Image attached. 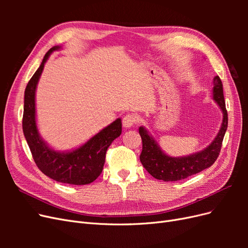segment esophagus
Masks as SVG:
<instances>
[{
  "label": "esophagus",
  "mask_w": 248,
  "mask_h": 248,
  "mask_svg": "<svg viewBox=\"0 0 248 248\" xmlns=\"http://www.w3.org/2000/svg\"><path fill=\"white\" fill-rule=\"evenodd\" d=\"M139 122V117L134 114H127L123 118V126L125 128H129V127L136 125Z\"/></svg>",
  "instance_id": "1"
}]
</instances>
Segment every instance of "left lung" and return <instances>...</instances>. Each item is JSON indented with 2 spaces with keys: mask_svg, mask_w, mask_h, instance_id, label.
<instances>
[{
  "mask_svg": "<svg viewBox=\"0 0 248 248\" xmlns=\"http://www.w3.org/2000/svg\"><path fill=\"white\" fill-rule=\"evenodd\" d=\"M213 86V99L220 108L223 119L216 138L202 151L182 157L169 156L162 151L145 127L140 126L139 128L142 141L140 159L142 167L155 179L166 182L179 181L210 168L217 159L222 146L223 137L228 129V111L223 97L222 82L219 77L214 78Z\"/></svg>",
  "mask_w": 248,
  "mask_h": 248,
  "instance_id": "1",
  "label": "left lung"
}]
</instances>
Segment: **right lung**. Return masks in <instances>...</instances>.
I'll use <instances>...</instances> for the list:
<instances>
[{"label":"right lung","instance_id":"obj_1","mask_svg":"<svg viewBox=\"0 0 248 248\" xmlns=\"http://www.w3.org/2000/svg\"><path fill=\"white\" fill-rule=\"evenodd\" d=\"M60 48L61 46H54L46 52L39 68L28 82L25 90L22 130L36 166L44 175L61 183L73 185L90 184L101 174L106 161L107 150L112 140L121 134L122 122L120 118L115 120L90 139L86 144L69 152L56 151L47 146L37 128L35 94L44 64L51 52Z\"/></svg>","mask_w":248,"mask_h":248}]
</instances>
